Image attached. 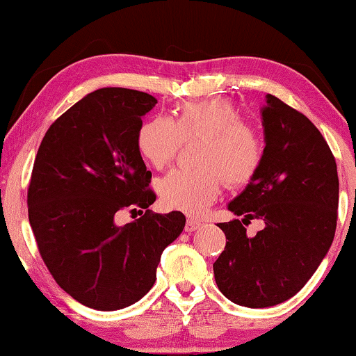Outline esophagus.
Instances as JSON below:
<instances>
[{
  "label": "esophagus",
  "mask_w": 356,
  "mask_h": 356,
  "mask_svg": "<svg viewBox=\"0 0 356 356\" xmlns=\"http://www.w3.org/2000/svg\"><path fill=\"white\" fill-rule=\"evenodd\" d=\"M201 225H202V223L199 222V220H196V218H191V217H189V218H188V222H186V227H184V230L191 233V232H194V230H197V228L201 227Z\"/></svg>",
  "instance_id": "34e87169"
}]
</instances>
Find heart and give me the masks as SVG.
I'll return each instance as SVG.
<instances>
[{
  "instance_id": "b5f03b06",
  "label": "heart",
  "mask_w": 356,
  "mask_h": 356,
  "mask_svg": "<svg viewBox=\"0 0 356 356\" xmlns=\"http://www.w3.org/2000/svg\"><path fill=\"white\" fill-rule=\"evenodd\" d=\"M201 140L193 172L175 170L157 183L163 206L197 216L216 201L222 178L230 186L250 183L262 163V143L240 111L225 99L188 102L173 111V118L154 116L139 126L136 144L154 168L168 167L181 143Z\"/></svg>"
}]
</instances>
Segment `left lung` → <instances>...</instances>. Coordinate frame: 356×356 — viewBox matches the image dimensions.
<instances>
[{
  "label": "left lung",
  "mask_w": 356,
  "mask_h": 356,
  "mask_svg": "<svg viewBox=\"0 0 356 356\" xmlns=\"http://www.w3.org/2000/svg\"><path fill=\"white\" fill-rule=\"evenodd\" d=\"M261 115L262 163L228 204L245 218L218 223L228 241L213 262L218 290L246 308L275 306L298 293L327 254L337 227V165L323 134L270 94ZM252 218L266 227L248 237L242 223Z\"/></svg>",
  "instance_id": "obj_1"
}]
</instances>
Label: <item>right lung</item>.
I'll return each instance as SVG.
<instances>
[{"instance_id": "1", "label": "right lung", "mask_w": 356, "mask_h": 356, "mask_svg": "<svg viewBox=\"0 0 356 356\" xmlns=\"http://www.w3.org/2000/svg\"><path fill=\"white\" fill-rule=\"evenodd\" d=\"M155 104L123 87L90 92L48 128L33 162L27 206L38 251L56 284L89 308L116 311L143 298L186 223L178 211H149L152 173L136 136ZM136 207L146 209L143 218L115 225V213Z\"/></svg>"}]
</instances>
